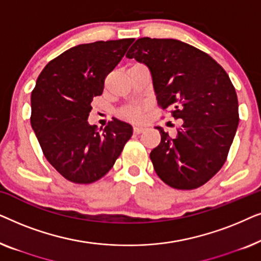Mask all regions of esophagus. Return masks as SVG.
Listing matches in <instances>:
<instances>
[{
    "label": "esophagus",
    "mask_w": 261,
    "mask_h": 261,
    "mask_svg": "<svg viewBox=\"0 0 261 261\" xmlns=\"http://www.w3.org/2000/svg\"><path fill=\"white\" fill-rule=\"evenodd\" d=\"M146 129V127L145 126H134V133H137V134H140V133H142V132H144Z\"/></svg>",
    "instance_id": "1"
}]
</instances>
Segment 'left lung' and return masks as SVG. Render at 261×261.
Wrapping results in <instances>:
<instances>
[{
  "mask_svg": "<svg viewBox=\"0 0 261 261\" xmlns=\"http://www.w3.org/2000/svg\"><path fill=\"white\" fill-rule=\"evenodd\" d=\"M148 67L156 101L181 119L171 138L149 158L160 179L191 190L215 176L226 162L239 124L238 96L223 67L212 57L176 39L140 38L126 55Z\"/></svg>",
  "mask_w": 261,
  "mask_h": 261,
  "instance_id": "8db88e82",
  "label": "left lung"
}]
</instances>
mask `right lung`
<instances>
[{"mask_svg": "<svg viewBox=\"0 0 261 261\" xmlns=\"http://www.w3.org/2000/svg\"><path fill=\"white\" fill-rule=\"evenodd\" d=\"M134 39L73 46L51 60L31 95V124L49 164L67 180L94 183L112 169L133 134L115 119L97 129L88 122L91 101Z\"/></svg>", "mask_w": 261, "mask_h": 261, "instance_id": "add662e5", "label": "right lung"}]
</instances>
